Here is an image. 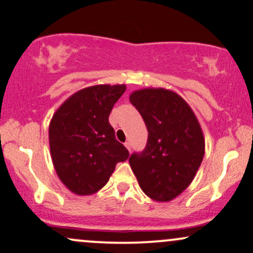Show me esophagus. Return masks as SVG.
I'll return each instance as SVG.
<instances>
[{"instance_id":"esophagus-1","label":"esophagus","mask_w":253,"mask_h":253,"mask_svg":"<svg viewBox=\"0 0 253 253\" xmlns=\"http://www.w3.org/2000/svg\"><path fill=\"white\" fill-rule=\"evenodd\" d=\"M125 147H126V148L128 149L129 152H130V149H132V145H130V142H129V141H126V142H125Z\"/></svg>"}]
</instances>
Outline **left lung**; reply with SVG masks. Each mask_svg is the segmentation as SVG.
<instances>
[{
	"instance_id": "8db88e82",
	"label": "left lung",
	"mask_w": 253,
	"mask_h": 253,
	"mask_svg": "<svg viewBox=\"0 0 253 253\" xmlns=\"http://www.w3.org/2000/svg\"><path fill=\"white\" fill-rule=\"evenodd\" d=\"M129 101L148 129L146 148L130 156V168L147 196L169 202L189 187L202 164L203 130L187 101L171 89H136Z\"/></svg>"
}]
</instances>
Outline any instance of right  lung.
I'll return each instance as SVG.
<instances>
[{"label": "right lung", "mask_w": 253, "mask_h": 253, "mask_svg": "<svg viewBox=\"0 0 253 253\" xmlns=\"http://www.w3.org/2000/svg\"><path fill=\"white\" fill-rule=\"evenodd\" d=\"M125 91V84L88 86L70 95L53 113L49 125L51 160L59 180L73 194L97 193L118 162L128 159V150L108 123Z\"/></svg>", "instance_id": "right-lung-1"}]
</instances>
